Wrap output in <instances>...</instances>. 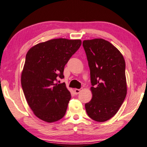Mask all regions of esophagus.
<instances>
[{
    "mask_svg": "<svg viewBox=\"0 0 147 147\" xmlns=\"http://www.w3.org/2000/svg\"><path fill=\"white\" fill-rule=\"evenodd\" d=\"M80 91H81V89H74V93H75L76 95H78V94H80Z\"/></svg>",
    "mask_w": 147,
    "mask_h": 147,
    "instance_id": "1",
    "label": "esophagus"
}]
</instances>
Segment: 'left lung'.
Instances as JSON below:
<instances>
[{
  "label": "left lung",
  "mask_w": 147,
  "mask_h": 147,
  "mask_svg": "<svg viewBox=\"0 0 147 147\" xmlns=\"http://www.w3.org/2000/svg\"><path fill=\"white\" fill-rule=\"evenodd\" d=\"M90 69L92 99L85 104L87 115L105 122L118 112L127 95L125 61L122 53L102 38L82 42Z\"/></svg>",
  "instance_id": "1"
}]
</instances>
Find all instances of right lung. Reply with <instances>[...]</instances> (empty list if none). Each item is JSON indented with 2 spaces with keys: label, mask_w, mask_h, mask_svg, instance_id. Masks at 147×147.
Returning <instances> with one entry per match:
<instances>
[{
  "label": "right lung",
  "mask_w": 147,
  "mask_h": 147,
  "mask_svg": "<svg viewBox=\"0 0 147 147\" xmlns=\"http://www.w3.org/2000/svg\"><path fill=\"white\" fill-rule=\"evenodd\" d=\"M80 40L52 39L31 48L25 58L21 85L29 106L38 118L47 122L63 118L71 94L65 82L64 68L81 45Z\"/></svg>",
  "instance_id": "obj_1"
}]
</instances>
